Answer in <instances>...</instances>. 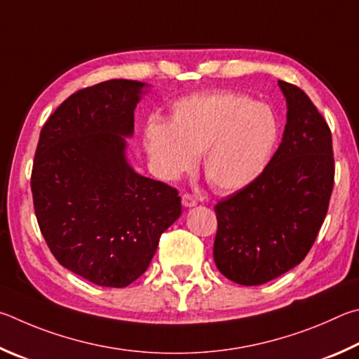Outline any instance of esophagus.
Wrapping results in <instances>:
<instances>
[{
  "label": "esophagus",
  "mask_w": 359,
  "mask_h": 359,
  "mask_svg": "<svg viewBox=\"0 0 359 359\" xmlns=\"http://www.w3.org/2000/svg\"><path fill=\"white\" fill-rule=\"evenodd\" d=\"M181 203H183L184 208H192V206L197 205V200L194 198L191 194H183V196H181Z\"/></svg>",
  "instance_id": "1"
}]
</instances>
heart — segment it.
Returning a JSON list of instances; mask_svg holds the SVG:
<instances>
[{
  "mask_svg": "<svg viewBox=\"0 0 359 359\" xmlns=\"http://www.w3.org/2000/svg\"><path fill=\"white\" fill-rule=\"evenodd\" d=\"M279 119L271 107L248 94L211 91L175 100L170 119L153 116L144 142L156 172L178 180L202 153V168L216 191L235 192L265 172L278 148Z\"/></svg>",
  "mask_w": 359,
  "mask_h": 359,
  "instance_id": "obj_1",
  "label": "heart"
}]
</instances>
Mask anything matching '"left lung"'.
Here are the masks:
<instances>
[{
  "label": "left lung",
  "mask_w": 359,
  "mask_h": 359,
  "mask_svg": "<svg viewBox=\"0 0 359 359\" xmlns=\"http://www.w3.org/2000/svg\"><path fill=\"white\" fill-rule=\"evenodd\" d=\"M278 83L287 102L278 151L259 180L215 206L216 266L240 285L266 284L304 260L334 184L328 124L303 90Z\"/></svg>",
  "instance_id": "left-lung-1"
}]
</instances>
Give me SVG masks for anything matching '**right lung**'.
<instances>
[{"instance_id":"1","label":"right lung","mask_w":359,"mask_h":359,"mask_svg":"<svg viewBox=\"0 0 359 359\" xmlns=\"http://www.w3.org/2000/svg\"><path fill=\"white\" fill-rule=\"evenodd\" d=\"M147 88L113 79L74 93L37 143L31 191L42 236L60 265L100 287L140 278L181 216L178 191L138 175L126 156Z\"/></svg>"}]
</instances>
